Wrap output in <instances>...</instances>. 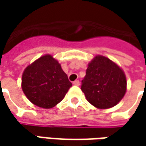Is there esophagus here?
<instances>
[{"instance_id": "34e87169", "label": "esophagus", "mask_w": 146, "mask_h": 146, "mask_svg": "<svg viewBox=\"0 0 146 146\" xmlns=\"http://www.w3.org/2000/svg\"><path fill=\"white\" fill-rule=\"evenodd\" d=\"M73 84L76 85V86H79L80 85V81L79 80H75V81L73 82Z\"/></svg>"}]
</instances>
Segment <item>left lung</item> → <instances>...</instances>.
Instances as JSON below:
<instances>
[{
	"mask_svg": "<svg viewBox=\"0 0 146 146\" xmlns=\"http://www.w3.org/2000/svg\"><path fill=\"white\" fill-rule=\"evenodd\" d=\"M124 72L108 58L98 55L88 63L81 90L86 99L98 109L115 106L126 93Z\"/></svg>",
	"mask_w": 146,
	"mask_h": 146,
	"instance_id": "left-lung-1",
	"label": "left lung"
}]
</instances>
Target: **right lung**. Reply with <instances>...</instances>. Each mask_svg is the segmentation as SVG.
I'll return each instance as SVG.
<instances>
[{"label": "right lung", "mask_w": 146, "mask_h": 146, "mask_svg": "<svg viewBox=\"0 0 146 146\" xmlns=\"http://www.w3.org/2000/svg\"><path fill=\"white\" fill-rule=\"evenodd\" d=\"M72 84L53 56L46 54L26 68L22 76L23 91L31 103L49 109L59 103Z\"/></svg>", "instance_id": "add662e5"}]
</instances>
